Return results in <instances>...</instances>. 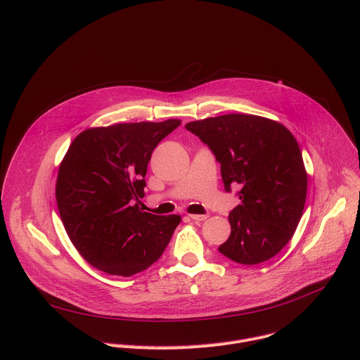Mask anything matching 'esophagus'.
Instances as JSON below:
<instances>
[{
    "mask_svg": "<svg viewBox=\"0 0 360 360\" xmlns=\"http://www.w3.org/2000/svg\"><path fill=\"white\" fill-rule=\"evenodd\" d=\"M189 218L192 219V221H196V222H200V221H205L208 218V215H189Z\"/></svg>",
    "mask_w": 360,
    "mask_h": 360,
    "instance_id": "obj_1",
    "label": "esophagus"
}]
</instances>
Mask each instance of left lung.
Wrapping results in <instances>:
<instances>
[{
	"label": "left lung",
	"mask_w": 360,
	"mask_h": 360,
	"mask_svg": "<svg viewBox=\"0 0 360 360\" xmlns=\"http://www.w3.org/2000/svg\"><path fill=\"white\" fill-rule=\"evenodd\" d=\"M185 128L212 150L225 191L238 185L240 205L229 214L231 235L218 249L242 265L265 262L282 250L300 221L307 175L295 136L268 118L228 114Z\"/></svg>",
	"instance_id": "8db88e82"
}]
</instances>
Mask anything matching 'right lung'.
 <instances>
[{
    "mask_svg": "<svg viewBox=\"0 0 360 360\" xmlns=\"http://www.w3.org/2000/svg\"><path fill=\"white\" fill-rule=\"evenodd\" d=\"M179 120L117 124L81 132L70 145L57 178L64 228L82 258L96 269L132 276L157 262L179 215L139 208L152 150Z\"/></svg>",
    "mask_w": 360,
    "mask_h": 360,
    "instance_id": "right-lung-1",
    "label": "right lung"
}]
</instances>
